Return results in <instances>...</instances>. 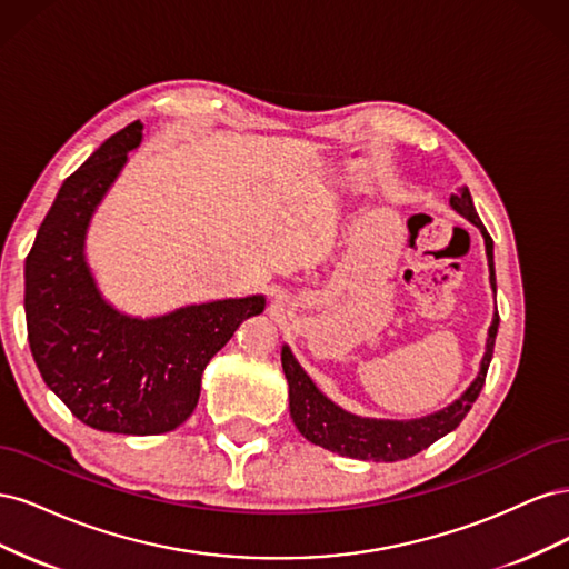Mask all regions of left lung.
I'll use <instances>...</instances> for the list:
<instances>
[{"instance_id": "8db88e82", "label": "left lung", "mask_w": 569, "mask_h": 569, "mask_svg": "<svg viewBox=\"0 0 569 569\" xmlns=\"http://www.w3.org/2000/svg\"><path fill=\"white\" fill-rule=\"evenodd\" d=\"M451 206L468 218L470 222L485 234L487 244V258H489V272H491V287L496 291V272H493V239L489 237L487 228L481 226V220L472 206V197L468 189H462L460 194H451ZM498 332V311L493 316V322L489 327L487 339V353L481 358V368L477 380L470 385L458 401H453L449 408H443L435 416H427L420 420H370L358 418L351 412L341 410L335 406L327 396L318 391L311 377L303 372V368L297 363V358L291 356L289 347H282V368L289 382V412L295 420L299 432L316 446L322 449L358 458V460H375V462H393L403 460L425 451L427 446H432L443 435L453 432V429L468 416L472 403L487 382V370L493 356V343Z\"/></svg>"}]
</instances>
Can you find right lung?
Listing matches in <instances>:
<instances>
[{"label": "right lung", "mask_w": 569, "mask_h": 569, "mask_svg": "<svg viewBox=\"0 0 569 569\" xmlns=\"http://www.w3.org/2000/svg\"><path fill=\"white\" fill-rule=\"evenodd\" d=\"M142 142V123L111 134L68 176L26 258V320L44 385L101 432L163 435L197 408L201 372L263 297L226 299L137 320L101 299L84 232L101 197Z\"/></svg>", "instance_id": "add662e5"}]
</instances>
